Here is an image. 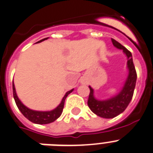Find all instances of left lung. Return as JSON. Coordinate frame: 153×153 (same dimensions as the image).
<instances>
[{
    "label": "left lung",
    "instance_id": "1",
    "mask_svg": "<svg viewBox=\"0 0 153 153\" xmlns=\"http://www.w3.org/2000/svg\"><path fill=\"white\" fill-rule=\"evenodd\" d=\"M112 42L115 47L119 50H122L124 54L126 56L128 74L125 82L118 93L105 100L97 99L94 95V90L89 86L90 92L87 102L88 106L93 113H95L98 117L106 119L114 118L126 109L132 98L137 78L132 53L114 39H112Z\"/></svg>",
    "mask_w": 153,
    "mask_h": 153
}]
</instances>
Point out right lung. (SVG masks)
<instances>
[{
  "label": "right lung",
  "instance_id": "add662e5",
  "mask_svg": "<svg viewBox=\"0 0 153 153\" xmlns=\"http://www.w3.org/2000/svg\"><path fill=\"white\" fill-rule=\"evenodd\" d=\"M48 37L44 39H42L40 41L36 42V43H40V42L44 41V40H47ZM74 89L69 90L66 93V94L64 95V97L62 99L60 103L56 106V108H54L52 110H50V111H38V110H33V109H31L30 108H28L27 106H26L21 101V100L18 98L17 95V93H16V89L15 86H14V83H13V99L15 100L16 104H17V106L18 107L19 110L21 112L24 117H26L27 120H29L30 122L36 124H48L54 122L56 119H58L60 117L62 112H63V106H64V102L65 100L67 98V96L70 94V93H72L74 91Z\"/></svg>",
  "mask_w": 153,
  "mask_h": 153
}]
</instances>
